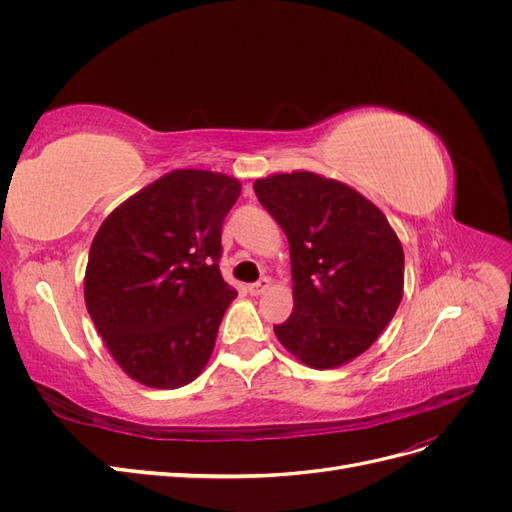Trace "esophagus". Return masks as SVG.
Masks as SVG:
<instances>
[{
  "label": "esophagus",
  "mask_w": 512,
  "mask_h": 512,
  "mask_svg": "<svg viewBox=\"0 0 512 512\" xmlns=\"http://www.w3.org/2000/svg\"><path fill=\"white\" fill-rule=\"evenodd\" d=\"M269 286H271V280H269V277H262L260 282H256V284H250V286H247V292H250L252 297H258V294L265 292Z\"/></svg>",
  "instance_id": "obj_1"
}]
</instances>
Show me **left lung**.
Instances as JSON below:
<instances>
[{
  "mask_svg": "<svg viewBox=\"0 0 512 512\" xmlns=\"http://www.w3.org/2000/svg\"><path fill=\"white\" fill-rule=\"evenodd\" d=\"M290 243L292 314L273 327L314 369L363 354L404 297V247L386 215L350 185L309 170L254 181Z\"/></svg>",
  "mask_w": 512,
  "mask_h": 512,
  "instance_id": "obj_1",
  "label": "left lung"
}]
</instances>
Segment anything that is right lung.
Listing matches in <instances>:
<instances>
[{
    "mask_svg": "<svg viewBox=\"0 0 512 512\" xmlns=\"http://www.w3.org/2000/svg\"><path fill=\"white\" fill-rule=\"evenodd\" d=\"M241 183L179 168L102 222L85 269V305L117 365L151 389L205 369L237 290L220 273L222 224Z\"/></svg>",
    "mask_w": 512,
    "mask_h": 512,
    "instance_id": "obj_1",
    "label": "right lung"
}]
</instances>
